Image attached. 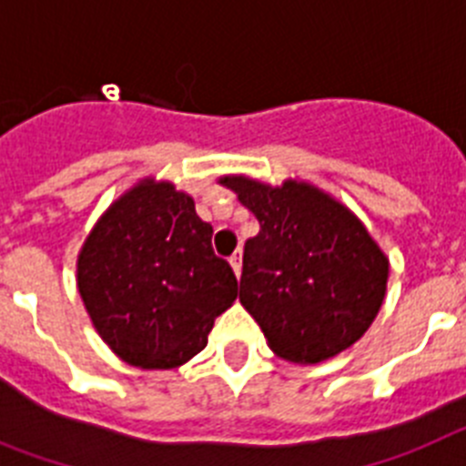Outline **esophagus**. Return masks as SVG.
Wrapping results in <instances>:
<instances>
[{
	"label": "esophagus",
	"instance_id": "obj_1",
	"mask_svg": "<svg viewBox=\"0 0 466 466\" xmlns=\"http://www.w3.org/2000/svg\"><path fill=\"white\" fill-rule=\"evenodd\" d=\"M241 262H244V250L241 248H237L232 253V256H229V265H232V269H234V274H241Z\"/></svg>",
	"mask_w": 466,
	"mask_h": 466
}]
</instances>
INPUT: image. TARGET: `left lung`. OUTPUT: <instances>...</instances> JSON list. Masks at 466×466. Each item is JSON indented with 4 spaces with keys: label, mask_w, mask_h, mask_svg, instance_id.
I'll return each instance as SVG.
<instances>
[{
    "label": "left lung",
    "mask_w": 466,
    "mask_h": 466,
    "mask_svg": "<svg viewBox=\"0 0 466 466\" xmlns=\"http://www.w3.org/2000/svg\"><path fill=\"white\" fill-rule=\"evenodd\" d=\"M220 185L260 222L244 246L238 300L269 350L319 363L354 345L378 317L390 277V260L363 222L309 183L272 187L225 176Z\"/></svg>",
    "instance_id": "1"
}]
</instances>
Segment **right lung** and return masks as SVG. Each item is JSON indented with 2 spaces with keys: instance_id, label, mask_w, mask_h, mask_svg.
Returning <instances> with one entry per match:
<instances>
[{
  "instance_id": "add662e5",
  "label": "right lung",
  "mask_w": 466,
  "mask_h": 466,
  "mask_svg": "<svg viewBox=\"0 0 466 466\" xmlns=\"http://www.w3.org/2000/svg\"><path fill=\"white\" fill-rule=\"evenodd\" d=\"M189 194L152 177L105 210L76 258V286L100 338L128 366L168 370L208 342L237 300Z\"/></svg>"
}]
</instances>
